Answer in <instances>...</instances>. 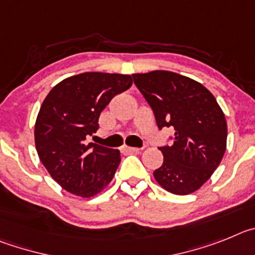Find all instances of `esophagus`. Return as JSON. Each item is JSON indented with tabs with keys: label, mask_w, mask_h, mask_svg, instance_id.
<instances>
[{
	"label": "esophagus",
	"mask_w": 255,
	"mask_h": 255,
	"mask_svg": "<svg viewBox=\"0 0 255 255\" xmlns=\"http://www.w3.org/2000/svg\"><path fill=\"white\" fill-rule=\"evenodd\" d=\"M123 151H125L126 153H139L141 152V148H134V147H123Z\"/></svg>",
	"instance_id": "obj_1"
}]
</instances>
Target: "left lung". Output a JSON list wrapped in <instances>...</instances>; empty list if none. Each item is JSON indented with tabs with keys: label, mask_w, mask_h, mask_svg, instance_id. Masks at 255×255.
<instances>
[{
	"label": "left lung",
	"mask_w": 255,
	"mask_h": 255,
	"mask_svg": "<svg viewBox=\"0 0 255 255\" xmlns=\"http://www.w3.org/2000/svg\"><path fill=\"white\" fill-rule=\"evenodd\" d=\"M157 127H173L174 143L160 147L164 162L153 171L165 190L185 196L198 190L221 162L228 125L215 96L199 82L170 71L133 73Z\"/></svg>",
	"instance_id": "8db88e82"
}]
</instances>
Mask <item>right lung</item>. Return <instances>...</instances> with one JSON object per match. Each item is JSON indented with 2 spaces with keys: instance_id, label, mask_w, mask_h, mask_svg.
<instances>
[{
  "instance_id": "1",
  "label": "right lung",
  "mask_w": 255,
  "mask_h": 255,
  "mask_svg": "<svg viewBox=\"0 0 255 255\" xmlns=\"http://www.w3.org/2000/svg\"><path fill=\"white\" fill-rule=\"evenodd\" d=\"M132 82L129 75L84 72L57 84L43 102L34 128L36 151L50 176L70 193L91 198L112 182L119 150L85 139L99 129L104 108Z\"/></svg>"
}]
</instances>
